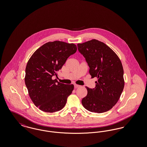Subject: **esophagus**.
<instances>
[{
    "label": "esophagus",
    "mask_w": 147,
    "mask_h": 147,
    "mask_svg": "<svg viewBox=\"0 0 147 147\" xmlns=\"http://www.w3.org/2000/svg\"><path fill=\"white\" fill-rule=\"evenodd\" d=\"M81 86L79 85H77V84H75L74 85V88H80Z\"/></svg>",
    "instance_id": "obj_1"
}]
</instances>
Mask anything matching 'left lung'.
Listing matches in <instances>:
<instances>
[{
  "label": "left lung",
  "instance_id": "1",
  "mask_svg": "<svg viewBox=\"0 0 147 147\" xmlns=\"http://www.w3.org/2000/svg\"><path fill=\"white\" fill-rule=\"evenodd\" d=\"M77 46L85 58L91 77L98 78L95 88L86 86L88 94L82 100V105L90 112H106L117 102L124 88L121 60L108 46L95 39Z\"/></svg>",
  "mask_w": 147,
  "mask_h": 147
}]
</instances>
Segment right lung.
<instances>
[{
    "label": "right lung",
    "instance_id": "right-lung-1",
    "mask_svg": "<svg viewBox=\"0 0 147 147\" xmlns=\"http://www.w3.org/2000/svg\"><path fill=\"white\" fill-rule=\"evenodd\" d=\"M73 43L55 41L37 49L30 57L25 69V83L35 106L46 112L62 110L74 89L73 84L61 83L57 76L68 58L76 52Z\"/></svg>",
    "mask_w": 147,
    "mask_h": 147
}]
</instances>
